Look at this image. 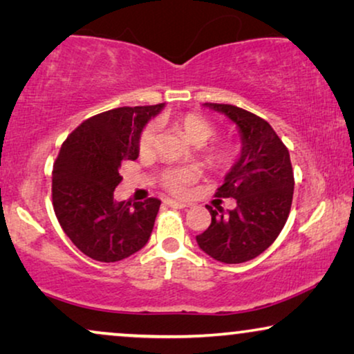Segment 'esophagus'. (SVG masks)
I'll return each mask as SVG.
<instances>
[{
    "mask_svg": "<svg viewBox=\"0 0 354 354\" xmlns=\"http://www.w3.org/2000/svg\"><path fill=\"white\" fill-rule=\"evenodd\" d=\"M164 203H166L167 206L176 207V209H183V207L190 206V203H182V201H176V200H166Z\"/></svg>",
    "mask_w": 354,
    "mask_h": 354,
    "instance_id": "1",
    "label": "esophagus"
}]
</instances>
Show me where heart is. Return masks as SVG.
Segmentation results:
<instances>
[{"mask_svg":"<svg viewBox=\"0 0 354 354\" xmlns=\"http://www.w3.org/2000/svg\"><path fill=\"white\" fill-rule=\"evenodd\" d=\"M174 125L185 135L188 142L193 145H205L217 133V127L209 119L203 118L200 114L187 113L174 119ZM138 151L140 154H149L156 149L158 145V124L149 122L143 127L138 137ZM235 145L227 140H217L212 142L205 149V159L211 167L217 171H225L235 161ZM198 172L192 167H177L164 171L159 177L161 187L174 195L183 196L190 192V187L196 182Z\"/></svg>","mask_w":354,"mask_h":354,"instance_id":"b5f03b06","label":"heart"}]
</instances>
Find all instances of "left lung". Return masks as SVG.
Returning a JSON list of instances; mask_svg holds the SVG:
<instances>
[{"mask_svg": "<svg viewBox=\"0 0 354 354\" xmlns=\"http://www.w3.org/2000/svg\"><path fill=\"white\" fill-rule=\"evenodd\" d=\"M239 125L243 148L240 159L217 188V198H235L224 214L212 209L211 225L196 235L200 248L221 263L239 264L269 248L288 219L295 177L288 148L268 120L234 104L205 103Z\"/></svg>", "mask_w": 354, "mask_h": 354, "instance_id": "obj_1", "label": "left lung"}]
</instances>
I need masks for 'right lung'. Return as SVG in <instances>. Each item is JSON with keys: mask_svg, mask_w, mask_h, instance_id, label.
Instances as JSON below:
<instances>
[{"mask_svg": "<svg viewBox=\"0 0 354 354\" xmlns=\"http://www.w3.org/2000/svg\"><path fill=\"white\" fill-rule=\"evenodd\" d=\"M164 103L124 106L84 120L64 140L53 166L55 214L72 243L88 258L115 263L142 250L161 201L114 200L120 164L138 158V137Z\"/></svg>", "mask_w": 354, "mask_h": 354, "instance_id": "obj_1", "label": "right lung"}]
</instances>
